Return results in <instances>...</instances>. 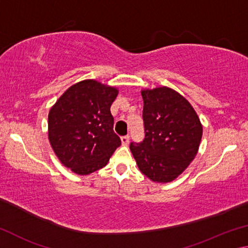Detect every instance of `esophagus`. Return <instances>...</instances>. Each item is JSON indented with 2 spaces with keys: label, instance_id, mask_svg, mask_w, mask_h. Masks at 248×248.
I'll list each match as a JSON object with an SVG mask.
<instances>
[{
  "label": "esophagus",
  "instance_id": "esophagus-1",
  "mask_svg": "<svg viewBox=\"0 0 248 248\" xmlns=\"http://www.w3.org/2000/svg\"><path fill=\"white\" fill-rule=\"evenodd\" d=\"M129 141H130V137L129 136L121 137V142H123V144H124V145L129 144Z\"/></svg>",
  "mask_w": 248,
  "mask_h": 248
}]
</instances>
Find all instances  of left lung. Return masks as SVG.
Instances as JSON below:
<instances>
[{"label":"left lung","instance_id":"obj_1","mask_svg":"<svg viewBox=\"0 0 248 248\" xmlns=\"http://www.w3.org/2000/svg\"><path fill=\"white\" fill-rule=\"evenodd\" d=\"M144 139L131 142L133 157L152 182L170 183L187 169L198 152L202 125L189 102L170 87L141 92Z\"/></svg>","mask_w":248,"mask_h":248}]
</instances>
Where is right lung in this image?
<instances>
[{"mask_svg": "<svg viewBox=\"0 0 248 248\" xmlns=\"http://www.w3.org/2000/svg\"><path fill=\"white\" fill-rule=\"evenodd\" d=\"M117 95L116 87L85 79L69 87L50 109V144L73 173L89 175L103 169L120 146L110 112Z\"/></svg>", "mask_w": 248, "mask_h": 248, "instance_id": "obj_1", "label": "right lung"}]
</instances>
